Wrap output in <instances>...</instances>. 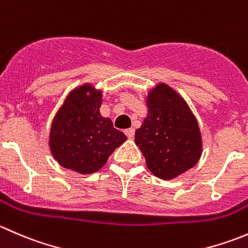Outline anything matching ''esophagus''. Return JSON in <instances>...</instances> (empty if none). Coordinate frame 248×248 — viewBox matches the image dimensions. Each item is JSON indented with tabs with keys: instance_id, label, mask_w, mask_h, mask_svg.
<instances>
[{
	"instance_id": "34e87169",
	"label": "esophagus",
	"mask_w": 248,
	"mask_h": 248,
	"mask_svg": "<svg viewBox=\"0 0 248 248\" xmlns=\"http://www.w3.org/2000/svg\"><path fill=\"white\" fill-rule=\"evenodd\" d=\"M124 133H126V136L128 137L129 139H132L134 137V128H128L124 131Z\"/></svg>"
}]
</instances>
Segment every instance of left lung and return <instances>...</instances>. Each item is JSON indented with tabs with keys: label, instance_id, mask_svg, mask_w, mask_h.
Wrapping results in <instances>:
<instances>
[{
	"label": "left lung",
	"instance_id": "obj_1",
	"mask_svg": "<svg viewBox=\"0 0 248 248\" xmlns=\"http://www.w3.org/2000/svg\"><path fill=\"white\" fill-rule=\"evenodd\" d=\"M147 115L136 131V144L155 176L172 180L193 168L202 154L199 124L186 99L166 82L145 97Z\"/></svg>",
	"mask_w": 248,
	"mask_h": 248
}]
</instances>
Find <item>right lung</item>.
Here are the masks:
<instances>
[{
	"instance_id": "add662e5",
	"label": "right lung",
	"mask_w": 248,
	"mask_h": 248,
	"mask_svg": "<svg viewBox=\"0 0 248 248\" xmlns=\"http://www.w3.org/2000/svg\"><path fill=\"white\" fill-rule=\"evenodd\" d=\"M103 91L91 82L74 87L52 119L49 147L63 168L87 175L98 171L127 137L99 111Z\"/></svg>"
}]
</instances>
